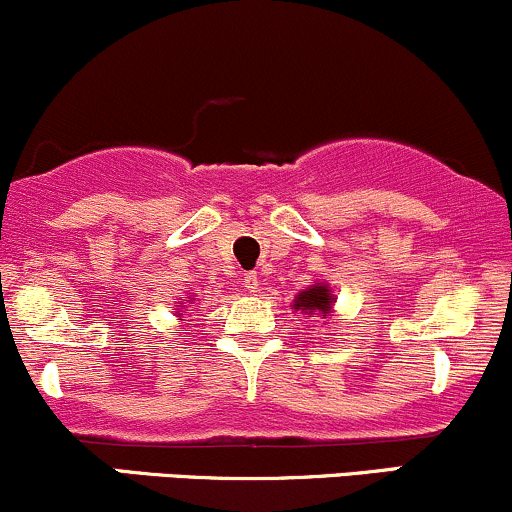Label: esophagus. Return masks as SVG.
<instances>
[{
    "instance_id": "obj_1",
    "label": "esophagus",
    "mask_w": 512,
    "mask_h": 512,
    "mask_svg": "<svg viewBox=\"0 0 512 512\" xmlns=\"http://www.w3.org/2000/svg\"><path fill=\"white\" fill-rule=\"evenodd\" d=\"M243 284L250 293H255L257 289H260V276H257V272H248V274H245Z\"/></svg>"
}]
</instances>
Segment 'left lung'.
Wrapping results in <instances>:
<instances>
[{
    "mask_svg": "<svg viewBox=\"0 0 512 512\" xmlns=\"http://www.w3.org/2000/svg\"><path fill=\"white\" fill-rule=\"evenodd\" d=\"M334 303H337V298H334L330 284L313 281V286H308V289H303L293 298L291 310H298L305 317H327L334 313Z\"/></svg>",
    "mask_w": 512,
    "mask_h": 512,
    "instance_id": "left-lung-1",
    "label": "left lung"
}]
</instances>
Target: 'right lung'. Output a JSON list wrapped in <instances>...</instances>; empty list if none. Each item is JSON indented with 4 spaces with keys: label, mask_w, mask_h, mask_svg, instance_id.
Wrapping results in <instances>:
<instances>
[{
    "label": "right lung",
    "mask_w": 512,
    "mask_h": 512,
    "mask_svg": "<svg viewBox=\"0 0 512 512\" xmlns=\"http://www.w3.org/2000/svg\"><path fill=\"white\" fill-rule=\"evenodd\" d=\"M192 301H195V298H190V301H187V303H192ZM182 310H185V303L180 301V305H175V313H178V317H182Z\"/></svg>",
    "instance_id": "1"
}]
</instances>
